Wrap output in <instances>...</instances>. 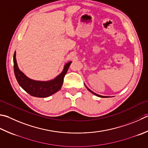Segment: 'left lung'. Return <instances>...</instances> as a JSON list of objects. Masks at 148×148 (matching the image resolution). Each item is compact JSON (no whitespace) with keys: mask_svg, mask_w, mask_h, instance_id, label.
Wrapping results in <instances>:
<instances>
[{"mask_svg":"<svg viewBox=\"0 0 148 148\" xmlns=\"http://www.w3.org/2000/svg\"><path fill=\"white\" fill-rule=\"evenodd\" d=\"M86 88H87L88 90L90 91V92H92V94H94V95H97V96H98V97H107L106 96H103V95H98V94H95V93H94V92H92V90H90L88 88H87V87H86Z\"/></svg>","mask_w":148,"mask_h":148,"instance_id":"left-lung-1","label":"left lung"}]
</instances>
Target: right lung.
Returning a JSON list of instances; mask_svg holds the SVG:
<instances>
[{
    "label": "right lung",
    "instance_id": "1",
    "mask_svg": "<svg viewBox=\"0 0 148 148\" xmlns=\"http://www.w3.org/2000/svg\"><path fill=\"white\" fill-rule=\"evenodd\" d=\"M14 72L19 85L29 95L37 97H47L56 93L61 89L63 83L65 75L67 72L72 62L65 65L63 71L54 79L49 82H39L32 80L19 70L16 60V53L13 56Z\"/></svg>",
    "mask_w": 148,
    "mask_h": 148
}]
</instances>
